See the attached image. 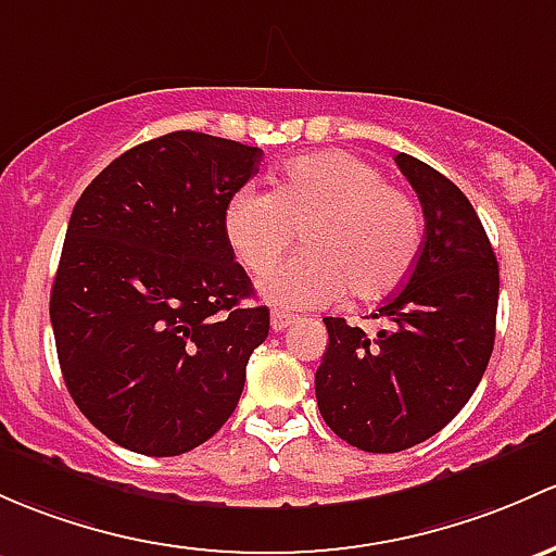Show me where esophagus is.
<instances>
[{"label":"esophagus","mask_w":556,"mask_h":556,"mask_svg":"<svg viewBox=\"0 0 556 556\" xmlns=\"http://www.w3.org/2000/svg\"><path fill=\"white\" fill-rule=\"evenodd\" d=\"M295 323V314H288V312H271V330L274 332H282V330H288L290 325Z\"/></svg>","instance_id":"esophagus-1"}]
</instances>
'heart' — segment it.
I'll list each match as a JSON object with an SVG mask.
<instances>
[{
  "label": "heart",
  "mask_w": 556,
  "mask_h": 556,
  "mask_svg": "<svg viewBox=\"0 0 556 556\" xmlns=\"http://www.w3.org/2000/svg\"><path fill=\"white\" fill-rule=\"evenodd\" d=\"M224 229L253 274H266L303 231L306 253L261 282L263 298L285 308L327 306L346 290L352 301H381L405 285L424 244L418 202L346 151L295 156L271 194L239 189Z\"/></svg>",
  "instance_id": "1"
}]
</instances>
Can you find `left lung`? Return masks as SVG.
Listing matches in <instances>:
<instances>
[{"label": "left lung", "mask_w": 556, "mask_h": 556, "mask_svg": "<svg viewBox=\"0 0 556 556\" xmlns=\"http://www.w3.org/2000/svg\"><path fill=\"white\" fill-rule=\"evenodd\" d=\"M396 167L426 218L420 255L378 308L389 330L367 336L325 317L327 352L314 376L325 424L365 453H400L460 413L493 354L498 261L464 191L410 154Z\"/></svg>", "instance_id": "left-lung-1"}]
</instances>
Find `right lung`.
Instances as JSON below:
<instances>
[{
	"mask_svg": "<svg viewBox=\"0 0 556 556\" xmlns=\"http://www.w3.org/2000/svg\"><path fill=\"white\" fill-rule=\"evenodd\" d=\"M263 151L194 130L125 151L81 191L50 293L68 394L116 445L189 453L229 420L268 336L226 239Z\"/></svg>",
	"mask_w": 556,
	"mask_h": 556,
	"instance_id": "obj_1",
	"label": "right lung"
}]
</instances>
